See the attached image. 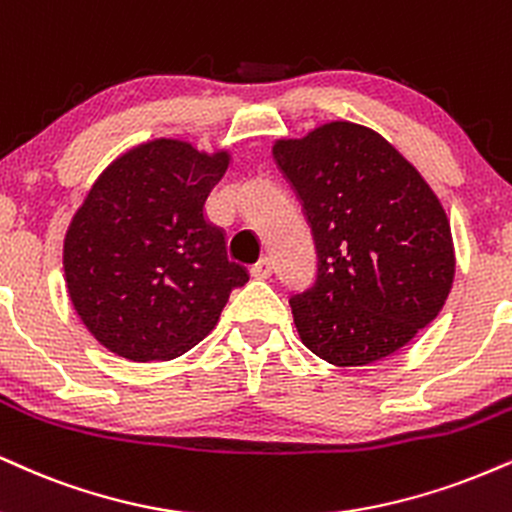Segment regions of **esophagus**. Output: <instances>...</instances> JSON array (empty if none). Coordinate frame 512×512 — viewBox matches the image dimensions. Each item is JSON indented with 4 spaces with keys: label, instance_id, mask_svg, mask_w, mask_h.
Instances as JSON below:
<instances>
[{
    "label": "esophagus",
    "instance_id": "obj_1",
    "mask_svg": "<svg viewBox=\"0 0 512 512\" xmlns=\"http://www.w3.org/2000/svg\"><path fill=\"white\" fill-rule=\"evenodd\" d=\"M272 269H274L272 260H269V257H264V260H260L255 267L250 269V274H252V279H269V276H272Z\"/></svg>",
    "mask_w": 512,
    "mask_h": 512
}]
</instances>
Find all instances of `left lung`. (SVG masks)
I'll use <instances>...</instances> for the list:
<instances>
[{
	"label": "left lung",
	"mask_w": 512,
	"mask_h": 512,
	"mask_svg": "<svg viewBox=\"0 0 512 512\" xmlns=\"http://www.w3.org/2000/svg\"><path fill=\"white\" fill-rule=\"evenodd\" d=\"M272 152L317 243V281L291 298L300 341L336 367L393 355L451 293L455 248L441 200L384 135L353 121L276 138Z\"/></svg>",
	"instance_id": "left-lung-1"
}]
</instances>
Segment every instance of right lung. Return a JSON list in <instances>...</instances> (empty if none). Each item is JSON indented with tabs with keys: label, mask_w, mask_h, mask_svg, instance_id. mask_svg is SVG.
<instances>
[{
	"label": "right lung",
	"mask_w": 512,
	"mask_h": 512,
	"mask_svg": "<svg viewBox=\"0 0 512 512\" xmlns=\"http://www.w3.org/2000/svg\"><path fill=\"white\" fill-rule=\"evenodd\" d=\"M229 164L226 147L155 138L116 157L90 186L64 236V281L80 322L109 353L181 357L250 279L205 212Z\"/></svg>",
	"instance_id": "right-lung-1"
}]
</instances>
